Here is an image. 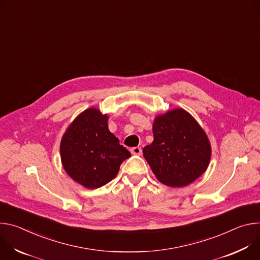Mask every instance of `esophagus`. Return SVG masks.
Returning a JSON list of instances; mask_svg holds the SVG:
<instances>
[{"mask_svg": "<svg viewBox=\"0 0 260 260\" xmlns=\"http://www.w3.org/2000/svg\"><path fill=\"white\" fill-rule=\"evenodd\" d=\"M131 153L133 155H137V156H140L142 154V150L140 147H135V148H132L131 149Z\"/></svg>", "mask_w": 260, "mask_h": 260, "instance_id": "1", "label": "esophagus"}]
</instances>
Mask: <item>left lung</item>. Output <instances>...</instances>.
<instances>
[{
  "label": "left lung",
  "mask_w": 260,
  "mask_h": 260,
  "mask_svg": "<svg viewBox=\"0 0 260 260\" xmlns=\"http://www.w3.org/2000/svg\"><path fill=\"white\" fill-rule=\"evenodd\" d=\"M154 140L143 148V157L157 180L172 187H185L207 170L212 147L206 131L183 108L158 114L153 123Z\"/></svg>",
  "instance_id": "8db88e82"
}]
</instances>
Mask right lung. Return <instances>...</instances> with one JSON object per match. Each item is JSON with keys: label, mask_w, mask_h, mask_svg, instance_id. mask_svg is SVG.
Returning <instances> with one entry per match:
<instances>
[{"label": "right lung", "mask_w": 260, "mask_h": 260, "mask_svg": "<svg viewBox=\"0 0 260 260\" xmlns=\"http://www.w3.org/2000/svg\"><path fill=\"white\" fill-rule=\"evenodd\" d=\"M66 174L88 189L104 186L117 177L131 154L108 129V114L96 107L79 113L68 126L60 145Z\"/></svg>", "instance_id": "1"}]
</instances>
